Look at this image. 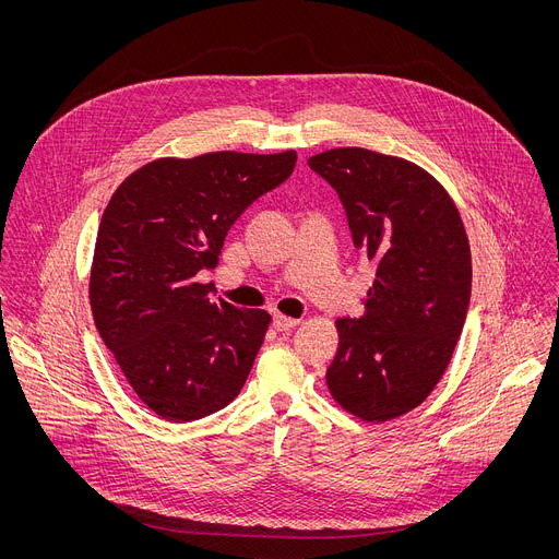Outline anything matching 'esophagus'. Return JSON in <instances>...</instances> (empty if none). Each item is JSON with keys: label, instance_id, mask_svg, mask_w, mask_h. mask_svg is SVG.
<instances>
[{"label": "esophagus", "instance_id": "obj_1", "mask_svg": "<svg viewBox=\"0 0 559 559\" xmlns=\"http://www.w3.org/2000/svg\"><path fill=\"white\" fill-rule=\"evenodd\" d=\"M300 321L298 318H289V316H283V313H274V328L278 332H287V330H294Z\"/></svg>", "mask_w": 559, "mask_h": 559}]
</instances>
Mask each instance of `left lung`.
<instances>
[{
	"mask_svg": "<svg viewBox=\"0 0 559 559\" xmlns=\"http://www.w3.org/2000/svg\"><path fill=\"white\" fill-rule=\"evenodd\" d=\"M341 197L354 246L376 263L360 318H338L334 401L367 423L427 401L462 334L471 250L449 192L420 166L365 147L307 158Z\"/></svg>",
	"mask_w": 559,
	"mask_h": 559,
	"instance_id": "left-lung-1",
	"label": "left lung"
}]
</instances>
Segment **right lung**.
<instances>
[{
	"label": "right lung",
	"mask_w": 559,
	"mask_h": 559,
	"mask_svg": "<svg viewBox=\"0 0 559 559\" xmlns=\"http://www.w3.org/2000/svg\"><path fill=\"white\" fill-rule=\"evenodd\" d=\"M296 152L164 156L134 170L104 210L91 307L141 401L170 423L205 418L243 389L272 316L210 298L227 229L281 186Z\"/></svg>",
	"instance_id": "add662e5"
}]
</instances>
